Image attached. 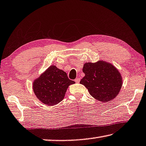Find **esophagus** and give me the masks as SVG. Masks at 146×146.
Masks as SVG:
<instances>
[{
	"mask_svg": "<svg viewBox=\"0 0 146 146\" xmlns=\"http://www.w3.org/2000/svg\"><path fill=\"white\" fill-rule=\"evenodd\" d=\"M75 82H76V83H79V82H80V78H76V79H75Z\"/></svg>",
	"mask_w": 146,
	"mask_h": 146,
	"instance_id": "esophagus-1",
	"label": "esophagus"
}]
</instances>
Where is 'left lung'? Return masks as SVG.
I'll use <instances>...</instances> for the list:
<instances>
[{"label":"left lung","mask_w":146,"mask_h":146,"mask_svg":"<svg viewBox=\"0 0 146 146\" xmlns=\"http://www.w3.org/2000/svg\"><path fill=\"white\" fill-rule=\"evenodd\" d=\"M83 72L85 76L81 80L80 84L98 101H110L120 92L123 85L122 76L111 63L100 60L94 63L86 62L84 64Z\"/></svg>","instance_id":"8db88e82"}]
</instances>
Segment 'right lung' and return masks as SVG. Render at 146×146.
<instances>
[{
	"mask_svg": "<svg viewBox=\"0 0 146 146\" xmlns=\"http://www.w3.org/2000/svg\"><path fill=\"white\" fill-rule=\"evenodd\" d=\"M75 82L68 79L66 73L51 65L33 82V91L44 104L54 106L63 100L67 89Z\"/></svg>",
	"mask_w": 146,
	"mask_h": 146,
	"instance_id": "obj_1",
	"label": "right lung"
}]
</instances>
